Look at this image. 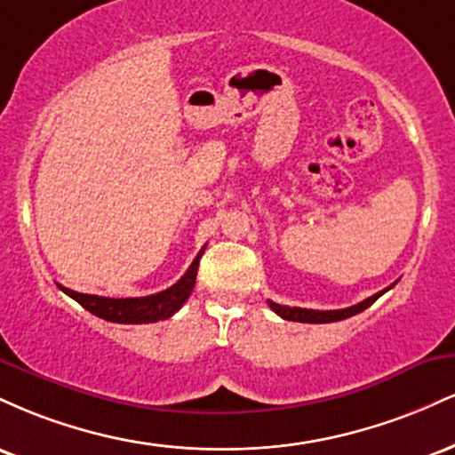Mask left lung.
<instances>
[{
	"instance_id": "8db88e82",
	"label": "left lung",
	"mask_w": 455,
	"mask_h": 455,
	"mask_svg": "<svg viewBox=\"0 0 455 455\" xmlns=\"http://www.w3.org/2000/svg\"><path fill=\"white\" fill-rule=\"evenodd\" d=\"M394 286V284H391ZM389 289H383L380 293L368 297V299L359 301V304H355L351 307H344V310H307V307H291V306H280V304H274V301H267L271 310L275 312V315L286 318V321H297V323H333V321H342V318H348V316H355L359 315V312H363L365 307H370L374 304V301L379 299L380 295L387 293Z\"/></svg>"
}]
</instances>
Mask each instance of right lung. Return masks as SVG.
Segmentation results:
<instances>
[{
  "label": "right lung",
  "instance_id": "right-lung-1",
  "mask_svg": "<svg viewBox=\"0 0 455 455\" xmlns=\"http://www.w3.org/2000/svg\"><path fill=\"white\" fill-rule=\"evenodd\" d=\"M203 250L196 254V259L192 260V265L188 267L186 274L181 275L171 289L160 291V293L156 295L122 297V299H115V297L76 293V291L66 289V286L61 284L60 289L64 291L66 295H70L72 299L78 301V304L85 307L87 312L104 318V321L124 323V325H140V323L164 321V318L173 316L175 312L186 304V299L190 297L192 289H195L198 260L203 257Z\"/></svg>",
  "mask_w": 455,
  "mask_h": 455
}]
</instances>
